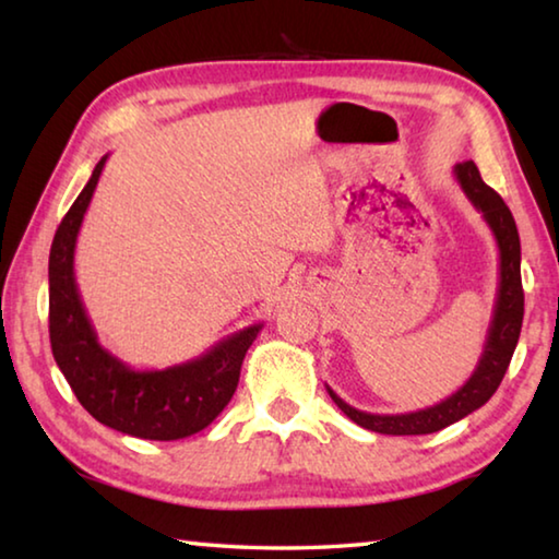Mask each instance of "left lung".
Wrapping results in <instances>:
<instances>
[{"label":"left lung","instance_id":"left-lung-1","mask_svg":"<svg viewBox=\"0 0 559 559\" xmlns=\"http://www.w3.org/2000/svg\"><path fill=\"white\" fill-rule=\"evenodd\" d=\"M453 177H456L463 194L468 197V202L484 214V219L490 226V231H493L498 243V293L484 353H480L476 370H473V374L459 392H453L439 404L427 406V409L409 414L359 412L345 400H340L328 386V394L333 396V402L362 429L392 433V437H416V433H433L439 429H447L449 424L476 412L478 406H484L493 396L498 384L503 382L510 357L515 353L525 310L523 281H520V236L515 219L496 189H490L480 179V173L473 165V159L453 167Z\"/></svg>","mask_w":559,"mask_h":559}]
</instances>
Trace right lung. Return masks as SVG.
I'll return each mask as SVG.
<instances>
[{
    "label": "right lung",
    "instance_id": "1",
    "mask_svg": "<svg viewBox=\"0 0 559 559\" xmlns=\"http://www.w3.org/2000/svg\"><path fill=\"white\" fill-rule=\"evenodd\" d=\"M108 155L56 229L49 253V335L53 359L93 419L128 437L175 441L222 414L239 384L246 349L263 323L226 335L204 355L165 370H132L98 343L73 273L75 239Z\"/></svg>",
    "mask_w": 559,
    "mask_h": 559
}]
</instances>
